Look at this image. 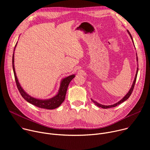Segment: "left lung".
I'll use <instances>...</instances> for the list:
<instances>
[{
  "mask_svg": "<svg viewBox=\"0 0 150 150\" xmlns=\"http://www.w3.org/2000/svg\"><path fill=\"white\" fill-rule=\"evenodd\" d=\"M127 33L129 34V36H130V37H131V38L132 39V42H133V45H134V46L135 47V45H134V40H133V38H132V35H131V33H129V31H128V30H127ZM136 56H137V62H138V57H137V54L136 53ZM137 65H138V63H137ZM138 68L137 67V72H136V74H135V78H134V82H133V83H132V86H131V88H130V90H129V91H128L127 93V94L120 100V101H119L118 102H117V103H116L115 104H112V105H103V104H100V103H97V101H96L95 100H94L93 99H91V100H92V101L97 105V106H98V107H100V108H103V109H108V108H115V107H116V106H117V105H119V104H121L122 103H123V102H124L125 101H126L127 99H128V98H129V97H130V96L131 95V94H132V91H133V90H134V86H135V82H136V79H137V74H138Z\"/></svg>",
  "mask_w": 150,
  "mask_h": 150,
  "instance_id": "left-lung-1",
  "label": "left lung"
}]
</instances>
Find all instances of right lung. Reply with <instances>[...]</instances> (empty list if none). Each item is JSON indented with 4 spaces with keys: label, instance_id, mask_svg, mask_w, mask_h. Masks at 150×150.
<instances>
[{
    "label": "right lung",
    "instance_id": "right-lung-1",
    "mask_svg": "<svg viewBox=\"0 0 150 150\" xmlns=\"http://www.w3.org/2000/svg\"><path fill=\"white\" fill-rule=\"evenodd\" d=\"M16 45H17V42L14 47L13 56H12V67H13V71L16 83L21 95L22 96V97L27 102L32 104L35 106L38 107L39 108L52 110V109H54L56 108H59V107L61 105V104L64 101V100H65L68 85L70 82L71 81V80L75 76V75L74 74H72L67 77L63 78L61 80L59 89L58 90L57 93L56 94V95H55L54 97L50 98L40 99V98H37L30 96L24 91V90L22 88V87L21 86L15 72V65H14V53H15V47Z\"/></svg>",
    "mask_w": 150,
    "mask_h": 150
}]
</instances>
